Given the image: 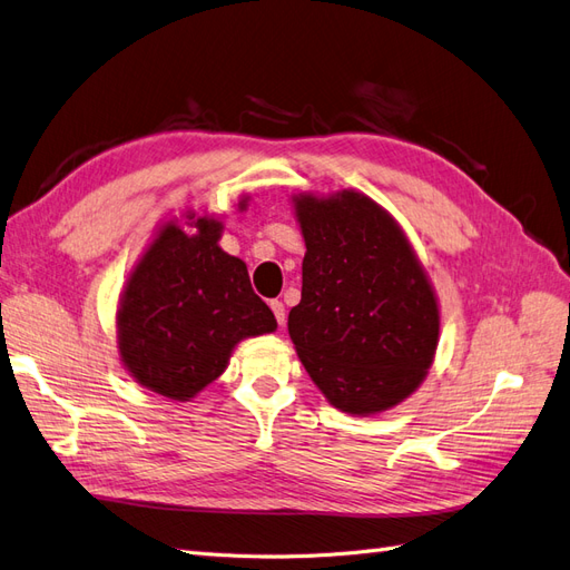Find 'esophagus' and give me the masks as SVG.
Here are the masks:
<instances>
[{
    "label": "esophagus",
    "instance_id": "obj_1",
    "mask_svg": "<svg viewBox=\"0 0 570 570\" xmlns=\"http://www.w3.org/2000/svg\"><path fill=\"white\" fill-rule=\"evenodd\" d=\"M271 312H273L275 321H278V325H283V323H285V304H283V302L273 299V302H271Z\"/></svg>",
    "mask_w": 570,
    "mask_h": 570
}]
</instances>
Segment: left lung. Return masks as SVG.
Segmentation results:
<instances>
[{"instance_id":"8db88e82","label":"left lung","mask_w":570,"mask_h":570,"mask_svg":"<svg viewBox=\"0 0 570 570\" xmlns=\"http://www.w3.org/2000/svg\"><path fill=\"white\" fill-rule=\"evenodd\" d=\"M306 254L287 331L333 406L375 413L425 377L438 302L416 254L381 206L358 193L295 199Z\"/></svg>"}]
</instances>
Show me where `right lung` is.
Wrapping results in <instances>:
<instances>
[{
    "label": "right lung",
    "mask_w": 570,
    "mask_h": 570,
    "mask_svg": "<svg viewBox=\"0 0 570 570\" xmlns=\"http://www.w3.org/2000/svg\"><path fill=\"white\" fill-rule=\"evenodd\" d=\"M197 235L174 223L130 275L118 308V350L145 387L187 400L226 371L243 337L275 331L243 258L218 247L220 223L197 218Z\"/></svg>",
    "instance_id": "right-lung-1"
}]
</instances>
